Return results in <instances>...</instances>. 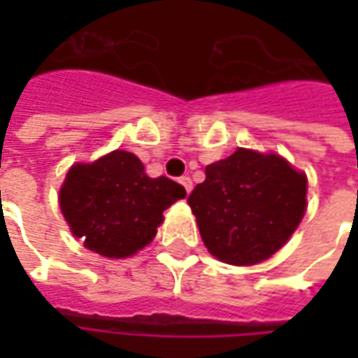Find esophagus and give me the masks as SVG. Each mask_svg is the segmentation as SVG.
<instances>
[{"mask_svg":"<svg viewBox=\"0 0 358 358\" xmlns=\"http://www.w3.org/2000/svg\"><path fill=\"white\" fill-rule=\"evenodd\" d=\"M179 183L185 187L187 193H191V189H193V181H191V177H187V175H183V177L179 179Z\"/></svg>","mask_w":358,"mask_h":358,"instance_id":"1","label":"esophagus"}]
</instances>
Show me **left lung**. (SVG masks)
<instances>
[{"label": "left lung", "mask_w": 358, "mask_h": 358, "mask_svg": "<svg viewBox=\"0 0 358 358\" xmlns=\"http://www.w3.org/2000/svg\"><path fill=\"white\" fill-rule=\"evenodd\" d=\"M209 253L231 265H255L275 255L307 209V177L275 153L237 149L207 165L189 195Z\"/></svg>", "instance_id": "1"}]
</instances>
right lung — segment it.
<instances>
[{"label":"right lung","instance_id":"right-lung-1","mask_svg":"<svg viewBox=\"0 0 358 358\" xmlns=\"http://www.w3.org/2000/svg\"><path fill=\"white\" fill-rule=\"evenodd\" d=\"M167 177L151 179L129 151H111L93 163H76L59 189V207L71 233L109 259L131 257L149 245L163 211L185 197Z\"/></svg>","mask_w":358,"mask_h":358}]
</instances>
